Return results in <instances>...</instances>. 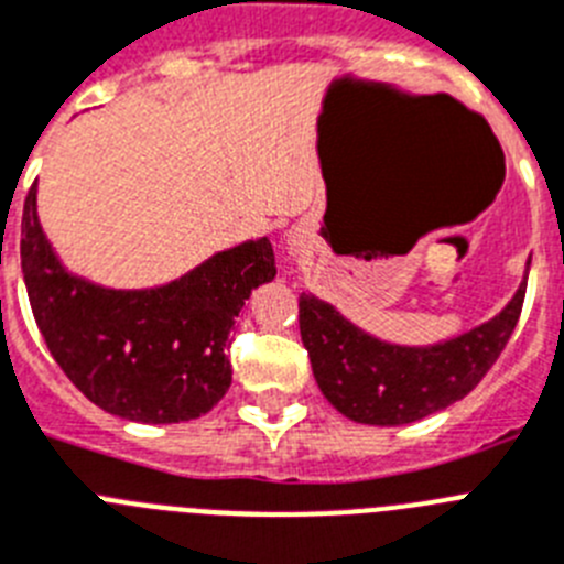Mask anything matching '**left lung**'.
<instances>
[{
  "mask_svg": "<svg viewBox=\"0 0 564 564\" xmlns=\"http://www.w3.org/2000/svg\"><path fill=\"white\" fill-rule=\"evenodd\" d=\"M525 286L494 321L457 340L405 349L355 329L329 303L297 297L301 340L323 398L355 423L403 425L463 400L508 346L525 301Z\"/></svg>",
  "mask_w": 564,
  "mask_h": 564,
  "instance_id": "8db88e82",
  "label": "left lung"
}]
</instances>
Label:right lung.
I'll use <instances>...</instances> for the list:
<instances>
[{"label":"right lung","instance_id":"right-lung-1","mask_svg":"<svg viewBox=\"0 0 564 564\" xmlns=\"http://www.w3.org/2000/svg\"><path fill=\"white\" fill-rule=\"evenodd\" d=\"M22 275L53 360L90 403L135 423H184L227 394L229 332L252 289L275 278V252L261 238L166 286H96L56 261L33 184L22 213Z\"/></svg>","mask_w":564,"mask_h":564}]
</instances>
